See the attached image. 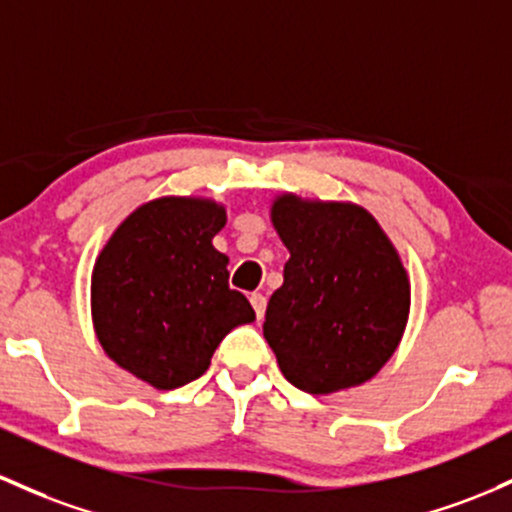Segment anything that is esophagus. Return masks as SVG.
<instances>
[{"label":"esophagus","mask_w":512,"mask_h":512,"mask_svg":"<svg viewBox=\"0 0 512 512\" xmlns=\"http://www.w3.org/2000/svg\"><path fill=\"white\" fill-rule=\"evenodd\" d=\"M250 303H252V308H255V313H257V318L262 320V316H265V308H267V299L262 294H252L250 296Z\"/></svg>","instance_id":"obj_1"}]
</instances>
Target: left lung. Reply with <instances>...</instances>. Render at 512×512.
Masks as SVG:
<instances>
[{"label":"left lung","mask_w":512,"mask_h":512,"mask_svg":"<svg viewBox=\"0 0 512 512\" xmlns=\"http://www.w3.org/2000/svg\"><path fill=\"white\" fill-rule=\"evenodd\" d=\"M269 218L289 250L262 333L289 384L328 393L364 384L401 345L411 279L379 221L352 201L284 192Z\"/></svg>","instance_id":"8db88e82"}]
</instances>
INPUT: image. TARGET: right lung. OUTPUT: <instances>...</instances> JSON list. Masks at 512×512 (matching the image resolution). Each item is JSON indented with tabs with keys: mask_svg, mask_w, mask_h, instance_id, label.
I'll return each instance as SVG.
<instances>
[{
	"mask_svg": "<svg viewBox=\"0 0 512 512\" xmlns=\"http://www.w3.org/2000/svg\"><path fill=\"white\" fill-rule=\"evenodd\" d=\"M226 206L206 196H157L133 209L92 269V323L101 350L153 389L199 379L233 328L255 320L228 286L213 247Z\"/></svg>",
	"mask_w": 512,
	"mask_h": 512,
	"instance_id": "right-lung-1",
	"label": "right lung"
}]
</instances>
